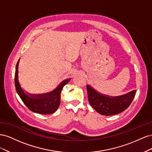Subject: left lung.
<instances>
[{
  "label": "left lung",
  "instance_id": "1",
  "mask_svg": "<svg viewBox=\"0 0 152 152\" xmlns=\"http://www.w3.org/2000/svg\"><path fill=\"white\" fill-rule=\"evenodd\" d=\"M90 104L103 115L110 116L120 113L126 110L134 98L136 91L118 96H110L98 92L90 85L86 86Z\"/></svg>",
  "mask_w": 152,
  "mask_h": 152
}]
</instances>
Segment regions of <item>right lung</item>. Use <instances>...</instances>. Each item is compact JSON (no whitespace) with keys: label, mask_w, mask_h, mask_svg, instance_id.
I'll return each mask as SVG.
<instances>
[{"label":"right lung","mask_w":152,"mask_h":152,"mask_svg":"<svg viewBox=\"0 0 152 152\" xmlns=\"http://www.w3.org/2000/svg\"><path fill=\"white\" fill-rule=\"evenodd\" d=\"M19 62L20 59L16 66L15 82L17 93L20 96L23 102L30 110L35 113L44 115L54 113L60 104V94L63 87L70 82L71 79L64 80L56 87V89L49 93L38 94H30L22 89L18 80Z\"/></svg>","instance_id":"right-lung-1"}]
</instances>
